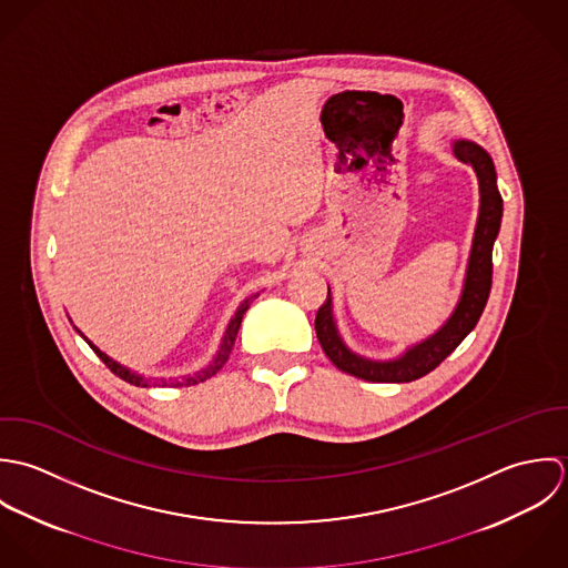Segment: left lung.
Wrapping results in <instances>:
<instances>
[{"mask_svg": "<svg viewBox=\"0 0 568 568\" xmlns=\"http://www.w3.org/2000/svg\"><path fill=\"white\" fill-rule=\"evenodd\" d=\"M454 155L469 164L478 180V217L467 256L460 296L448 321L428 338L406 346L390 359H373L355 353L342 341L334 314V296L327 287V301L316 314V336L327 357L348 375L366 382H413L437 368L463 338L476 327L491 290V250L503 220V197L496 186V169L489 153L465 138L453 140Z\"/></svg>", "mask_w": 568, "mask_h": 568, "instance_id": "left-lung-1", "label": "left lung"}]
</instances>
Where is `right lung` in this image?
<instances>
[{
	"instance_id": "add662e5",
	"label": "right lung",
	"mask_w": 568,
	"mask_h": 568,
	"mask_svg": "<svg viewBox=\"0 0 568 568\" xmlns=\"http://www.w3.org/2000/svg\"><path fill=\"white\" fill-rule=\"evenodd\" d=\"M258 296V292L256 294H252V296H247L239 307H236V312H234V316L230 318V323H227L226 332H224V338H222V344H220V348H217V353H215V357L211 359V364L209 366H204V368H200V371H195V373H189V375H178V377H144V375H140V373H135V371H131V368H126L124 364H120V362H115L112 359L105 351H101L94 342L88 341L85 338V334H81V329H77L79 332V336L83 338V341L88 342L90 346H92V351L108 364V368H112V373H115L120 379H124V382H129V384H133V386H142V388H149V386H191V384H200V382H206L209 377H213L224 364L227 362V357H230V351H232V346H234V341H236V334H239V327H241V321H243V314L247 312V307H250V303L254 301Z\"/></svg>"
}]
</instances>
